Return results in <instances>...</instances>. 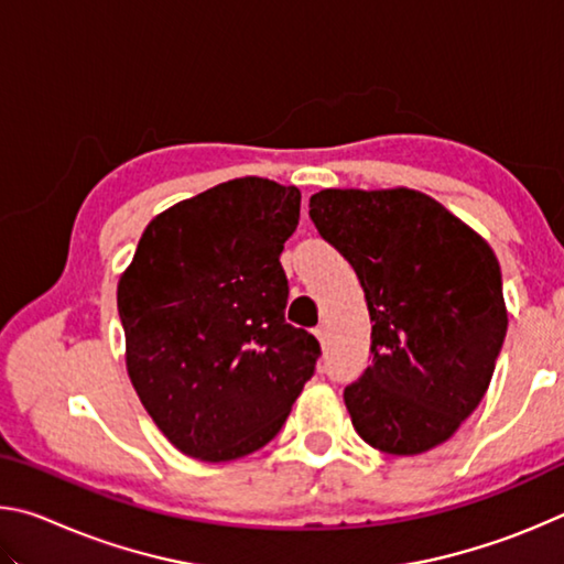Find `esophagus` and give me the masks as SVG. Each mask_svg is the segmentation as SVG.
Wrapping results in <instances>:
<instances>
[{"instance_id": "1", "label": "esophagus", "mask_w": 564, "mask_h": 564, "mask_svg": "<svg viewBox=\"0 0 564 564\" xmlns=\"http://www.w3.org/2000/svg\"><path fill=\"white\" fill-rule=\"evenodd\" d=\"M313 336H316V338L321 340V346H326V343H328V330H326V326H318L316 330H313Z\"/></svg>"}]
</instances>
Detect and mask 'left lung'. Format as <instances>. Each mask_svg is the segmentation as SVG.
<instances>
[{"label": "left lung", "instance_id": "obj_1", "mask_svg": "<svg viewBox=\"0 0 564 564\" xmlns=\"http://www.w3.org/2000/svg\"><path fill=\"white\" fill-rule=\"evenodd\" d=\"M311 221L346 259L373 321V362L346 388L356 433L388 455L453 437L480 403L508 308L485 238L413 188H323Z\"/></svg>", "mask_w": 564, "mask_h": 564}]
</instances>
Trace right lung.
I'll return each mask as SVG.
<instances>
[{"instance_id":"right-lung-1","label":"right lung","mask_w":564,"mask_h":564,"mask_svg":"<svg viewBox=\"0 0 564 564\" xmlns=\"http://www.w3.org/2000/svg\"><path fill=\"white\" fill-rule=\"evenodd\" d=\"M301 191L243 176L166 208L141 234L117 289L127 370L181 453L226 463L281 431L318 340L285 323L279 256Z\"/></svg>"}]
</instances>
